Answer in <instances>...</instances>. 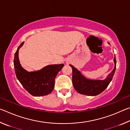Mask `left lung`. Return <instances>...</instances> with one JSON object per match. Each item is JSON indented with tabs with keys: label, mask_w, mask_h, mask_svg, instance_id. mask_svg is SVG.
<instances>
[{
	"label": "left lung",
	"mask_w": 130,
	"mask_h": 130,
	"mask_svg": "<svg viewBox=\"0 0 130 130\" xmlns=\"http://www.w3.org/2000/svg\"><path fill=\"white\" fill-rule=\"evenodd\" d=\"M113 61L115 67L112 71L103 80H89L85 78L73 66L69 65L72 68V83L76 91L79 93L87 96H96L104 91L108 86L115 73L116 63L115 56Z\"/></svg>",
	"instance_id": "1"
}]
</instances>
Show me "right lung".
I'll use <instances>...</instances> for the list:
<instances>
[{
  "label": "right lung",
  "mask_w": 130,
  "mask_h": 130,
  "mask_svg": "<svg viewBox=\"0 0 130 130\" xmlns=\"http://www.w3.org/2000/svg\"><path fill=\"white\" fill-rule=\"evenodd\" d=\"M23 42L15 52L14 65L16 76L23 87L34 96H45L50 94L54 89L55 78L64 65H50L40 70L28 72L22 67L18 57L19 49L22 46Z\"/></svg>",
  "instance_id": "obj_1"
}]
</instances>
